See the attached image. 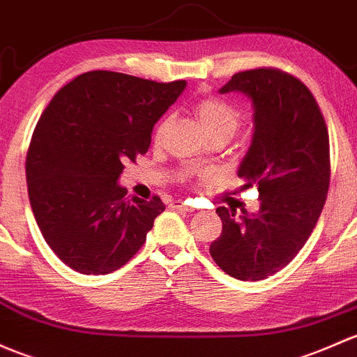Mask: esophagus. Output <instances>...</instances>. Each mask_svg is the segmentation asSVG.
Segmentation results:
<instances>
[{
  "label": "esophagus",
  "instance_id": "34e87169",
  "mask_svg": "<svg viewBox=\"0 0 357 357\" xmlns=\"http://www.w3.org/2000/svg\"><path fill=\"white\" fill-rule=\"evenodd\" d=\"M171 205H172V208L183 210V212H193V208H191L190 205L186 204V202H183V200H174Z\"/></svg>",
  "mask_w": 357,
  "mask_h": 357
}]
</instances>
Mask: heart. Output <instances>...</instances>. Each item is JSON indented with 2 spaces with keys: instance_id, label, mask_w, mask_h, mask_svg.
<instances>
[{
  "instance_id": "b5f03b06",
  "label": "heart",
  "mask_w": 357,
  "mask_h": 357,
  "mask_svg": "<svg viewBox=\"0 0 357 357\" xmlns=\"http://www.w3.org/2000/svg\"><path fill=\"white\" fill-rule=\"evenodd\" d=\"M193 112L200 123L204 133L208 137L213 135H222V137L232 138L236 131L241 126V114L227 104L226 100L217 99V97H205L200 99L193 106ZM167 125V119H162L155 130V138L159 140L164 128Z\"/></svg>"
}]
</instances>
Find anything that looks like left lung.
<instances>
[{
	"label": "left lung",
	"instance_id": "1",
	"mask_svg": "<svg viewBox=\"0 0 357 357\" xmlns=\"http://www.w3.org/2000/svg\"><path fill=\"white\" fill-rule=\"evenodd\" d=\"M253 102V140L239 164L246 186H258V213L219 207L222 232L210 255L227 275L261 280L282 270L313 232L330 185L324 114L310 89L277 68L239 71L219 90Z\"/></svg>",
	"mask_w": 357,
	"mask_h": 357
}]
</instances>
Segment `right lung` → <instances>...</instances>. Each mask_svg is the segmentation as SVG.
Listing matches in <instances>:
<instances>
[{
    "label": "right lung",
    "instance_id": "right-lung-1",
    "mask_svg": "<svg viewBox=\"0 0 357 357\" xmlns=\"http://www.w3.org/2000/svg\"><path fill=\"white\" fill-rule=\"evenodd\" d=\"M185 87L96 70L44 109L25 162L29 200L46 243L75 272L111 273L144 246L166 205L126 200L118 179L123 164L147 153L153 125Z\"/></svg>",
    "mask_w": 357,
    "mask_h": 357
}]
</instances>
